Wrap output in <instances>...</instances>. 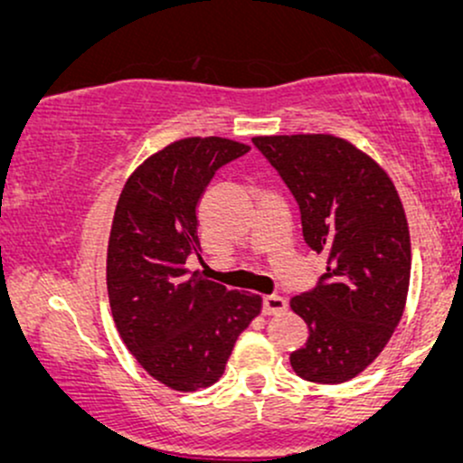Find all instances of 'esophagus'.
I'll return each mask as SVG.
<instances>
[{"instance_id": "34e87169", "label": "esophagus", "mask_w": 463, "mask_h": 463, "mask_svg": "<svg viewBox=\"0 0 463 463\" xmlns=\"http://www.w3.org/2000/svg\"><path fill=\"white\" fill-rule=\"evenodd\" d=\"M287 311V300L280 296H265L263 298V313L265 316H279Z\"/></svg>"}]
</instances>
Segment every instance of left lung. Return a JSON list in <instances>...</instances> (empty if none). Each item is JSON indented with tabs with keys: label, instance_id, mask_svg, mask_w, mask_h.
Instances as JSON below:
<instances>
[{
	"label": "left lung",
	"instance_id": "left-lung-1",
	"mask_svg": "<svg viewBox=\"0 0 463 463\" xmlns=\"http://www.w3.org/2000/svg\"><path fill=\"white\" fill-rule=\"evenodd\" d=\"M300 206L302 235L326 257L320 285L289 300L309 326L291 368L346 383L383 353L405 311L411 241L398 191L374 158L333 135L254 137Z\"/></svg>",
	"mask_w": 463,
	"mask_h": 463
}]
</instances>
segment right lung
Returning <instances> with one entry per match:
<instances>
[{"label": "right lung", "mask_w": 463, "mask_h": 463, "mask_svg": "<svg viewBox=\"0 0 463 463\" xmlns=\"http://www.w3.org/2000/svg\"><path fill=\"white\" fill-rule=\"evenodd\" d=\"M248 150L222 137L174 141L130 174L117 200L106 252L110 311L132 357L169 390L220 381L237 337L261 313V296L187 269L200 252L195 209L206 184Z\"/></svg>", "instance_id": "1"}]
</instances>
